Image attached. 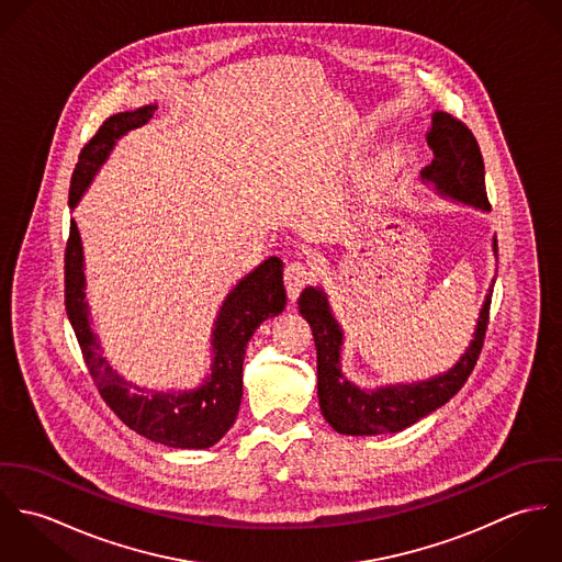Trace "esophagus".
I'll list each match as a JSON object with an SVG mask.
<instances>
[{"instance_id": "esophagus-1", "label": "esophagus", "mask_w": 562, "mask_h": 562, "mask_svg": "<svg viewBox=\"0 0 562 562\" xmlns=\"http://www.w3.org/2000/svg\"><path fill=\"white\" fill-rule=\"evenodd\" d=\"M312 281V270L301 261H290L285 268V290L288 299L294 303L301 294V290Z\"/></svg>"}]
</instances>
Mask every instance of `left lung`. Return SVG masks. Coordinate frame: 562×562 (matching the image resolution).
<instances>
[{"mask_svg": "<svg viewBox=\"0 0 562 562\" xmlns=\"http://www.w3.org/2000/svg\"><path fill=\"white\" fill-rule=\"evenodd\" d=\"M426 143L432 149V161L422 168L419 181L432 186L439 196L488 212L484 190V161L474 134L450 114L435 110ZM493 252L497 244L493 238ZM495 279L486 290L481 314L470 346L459 361L430 379L415 383H394L363 390L341 372L344 328L330 312L328 294L321 285H310L299 299V312L310 322L318 352V401L324 419L341 435L370 437L408 428L428 413L450 401L470 379L481 355L482 339L488 321V305Z\"/></svg>", "mask_w": 562, "mask_h": 562, "instance_id": "8db88e82", "label": "left lung"}]
</instances>
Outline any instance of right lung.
I'll list each match as a JSON object with an SVG mask.
<instances>
[{
	"label": "right lung",
	"mask_w": 562,
	"mask_h": 562,
	"mask_svg": "<svg viewBox=\"0 0 562 562\" xmlns=\"http://www.w3.org/2000/svg\"><path fill=\"white\" fill-rule=\"evenodd\" d=\"M156 110L158 103H147L136 110L119 112L99 127L92 140L81 149L74 170L69 190L71 210L78 207L116 143L132 130L145 125ZM83 270L80 232L78 223L71 221L65 252V305L101 398L132 430L156 443L188 450H203L218 443L234 426L240 408L246 344L261 322L281 314L285 307L283 261L268 257L232 288L212 328L210 374L199 387L179 392L138 387L108 363L99 335L92 330Z\"/></svg>",
	"instance_id": "right-lung-1"
}]
</instances>
